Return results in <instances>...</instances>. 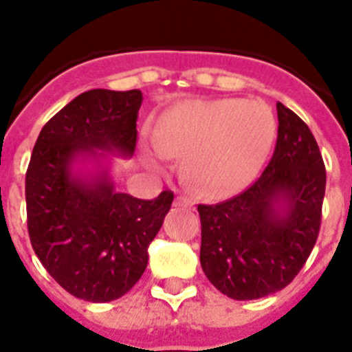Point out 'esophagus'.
Instances as JSON below:
<instances>
[{
	"instance_id": "obj_1",
	"label": "esophagus",
	"mask_w": 352,
	"mask_h": 352,
	"mask_svg": "<svg viewBox=\"0 0 352 352\" xmlns=\"http://www.w3.org/2000/svg\"><path fill=\"white\" fill-rule=\"evenodd\" d=\"M175 207H186V208H191L192 207V201L188 198V196H177L175 201H173Z\"/></svg>"
}]
</instances>
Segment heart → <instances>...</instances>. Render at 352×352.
I'll return each mask as SVG.
<instances>
[{
	"label": "heart",
	"mask_w": 352,
	"mask_h": 352,
	"mask_svg": "<svg viewBox=\"0 0 352 352\" xmlns=\"http://www.w3.org/2000/svg\"><path fill=\"white\" fill-rule=\"evenodd\" d=\"M274 137L275 119L261 101H184L161 119L157 147L164 156L186 157L184 177L196 191L224 196L261 168Z\"/></svg>",
	"instance_id": "heart-1"
}]
</instances>
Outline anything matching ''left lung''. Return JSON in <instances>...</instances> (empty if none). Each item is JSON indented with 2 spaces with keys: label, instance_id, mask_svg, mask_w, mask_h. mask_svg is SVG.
<instances>
[{
  "label": "left lung",
  "instance_id": "obj_1",
  "mask_svg": "<svg viewBox=\"0 0 352 352\" xmlns=\"http://www.w3.org/2000/svg\"><path fill=\"white\" fill-rule=\"evenodd\" d=\"M277 117V144L261 175L226 201L198 205L199 263L208 280L233 300L284 289L319 235L326 172L318 142L283 103Z\"/></svg>",
  "mask_w": 352,
  "mask_h": 352
}]
</instances>
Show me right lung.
Here are the masks:
<instances>
[{"instance_id":"add662e5","label":"right lung","mask_w":352,"mask_h":352,"mask_svg":"<svg viewBox=\"0 0 352 352\" xmlns=\"http://www.w3.org/2000/svg\"><path fill=\"white\" fill-rule=\"evenodd\" d=\"M142 93L91 89L40 131L26 172L28 231L34 254L63 289L87 302L121 298L147 268V247L173 201L117 192L107 170L74 173L77 160L129 157L137 145Z\"/></svg>"}]
</instances>
